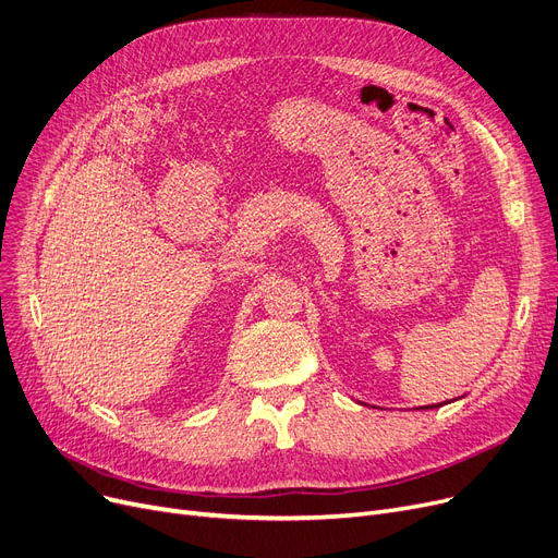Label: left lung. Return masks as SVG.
<instances>
[{
  "label": "left lung",
  "mask_w": 558,
  "mask_h": 558,
  "mask_svg": "<svg viewBox=\"0 0 558 558\" xmlns=\"http://www.w3.org/2000/svg\"><path fill=\"white\" fill-rule=\"evenodd\" d=\"M438 407H442V404H432V407H424V409H438Z\"/></svg>",
  "instance_id": "left-lung-1"
}]
</instances>
